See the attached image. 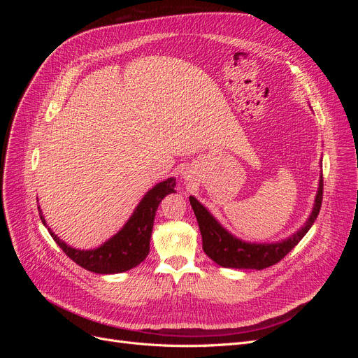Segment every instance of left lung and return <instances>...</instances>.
I'll return each instance as SVG.
<instances>
[{
	"mask_svg": "<svg viewBox=\"0 0 358 358\" xmlns=\"http://www.w3.org/2000/svg\"><path fill=\"white\" fill-rule=\"evenodd\" d=\"M322 176L320 179V188L317 192L315 206L309 216L308 222L289 239L279 243H246L236 239L221 224H218L213 216L208 212L203 204H200L194 197H189L192 210L200 227V233L203 237V251L209 258H212L216 264L222 267L233 268H255L262 270L266 267L279 263L292 248H294L305 236L312 224L315 222L322 203Z\"/></svg>",
	"mask_w": 358,
	"mask_h": 358,
	"instance_id": "1",
	"label": "left lung"
}]
</instances>
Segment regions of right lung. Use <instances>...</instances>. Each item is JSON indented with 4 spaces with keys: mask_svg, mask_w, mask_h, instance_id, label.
I'll return each mask as SVG.
<instances>
[{
    "mask_svg": "<svg viewBox=\"0 0 358 358\" xmlns=\"http://www.w3.org/2000/svg\"><path fill=\"white\" fill-rule=\"evenodd\" d=\"M175 187L176 179L173 178L158 183L140 201L131 218L124 225V229L115 234L110 241H107L100 248L92 249V251H79V249L70 248L59 241V237H57L55 233H52L50 230L49 233L53 237V241L58 243V246L76 264L90 270V272L100 275L127 272V270L142 263L148 257L155 212L161 200L167 194L176 192ZM38 212H41L40 208ZM40 218L43 224L46 225L45 218L41 215Z\"/></svg>",
    "mask_w": 358,
    "mask_h": 358,
    "instance_id": "add662e5",
    "label": "right lung"
}]
</instances>
